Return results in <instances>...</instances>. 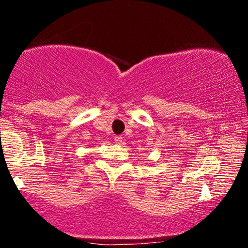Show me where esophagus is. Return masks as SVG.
I'll use <instances>...</instances> for the list:
<instances>
[{
	"instance_id": "obj_1",
	"label": "esophagus",
	"mask_w": 248,
	"mask_h": 248,
	"mask_svg": "<svg viewBox=\"0 0 248 248\" xmlns=\"http://www.w3.org/2000/svg\"><path fill=\"white\" fill-rule=\"evenodd\" d=\"M114 140H115V142H116V143H120V142L122 141V136H115V138H114Z\"/></svg>"
}]
</instances>
